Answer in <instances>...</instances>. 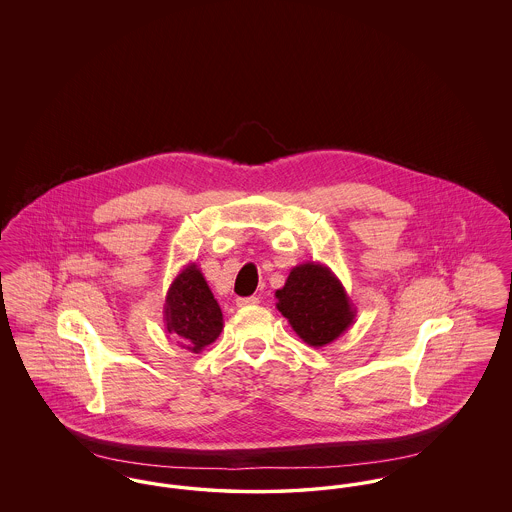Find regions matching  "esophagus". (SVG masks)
<instances>
[{"instance_id":"esophagus-1","label":"esophagus","mask_w":512,"mask_h":512,"mask_svg":"<svg viewBox=\"0 0 512 512\" xmlns=\"http://www.w3.org/2000/svg\"><path fill=\"white\" fill-rule=\"evenodd\" d=\"M257 303H259V297H255V295H251V297H238L236 299L238 307H251V305H257Z\"/></svg>"}]
</instances>
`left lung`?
I'll use <instances>...</instances> for the list:
<instances>
[{"instance_id":"8db88e82","label":"left lung","mask_w":512,"mask_h":512,"mask_svg":"<svg viewBox=\"0 0 512 512\" xmlns=\"http://www.w3.org/2000/svg\"><path fill=\"white\" fill-rule=\"evenodd\" d=\"M274 297L293 332L311 347L338 340L357 315L340 278L315 261L293 267Z\"/></svg>"}]
</instances>
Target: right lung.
I'll list each match as a JSON object with an SVG mask.
<instances>
[{
	"label": "right lung",
	"instance_id": "obj_1",
	"mask_svg": "<svg viewBox=\"0 0 512 512\" xmlns=\"http://www.w3.org/2000/svg\"><path fill=\"white\" fill-rule=\"evenodd\" d=\"M165 330L182 349L201 353L222 332V311L195 263L182 268L169 286L163 307Z\"/></svg>",
	"mask_w": 512,
	"mask_h": 512
}]
</instances>
